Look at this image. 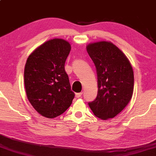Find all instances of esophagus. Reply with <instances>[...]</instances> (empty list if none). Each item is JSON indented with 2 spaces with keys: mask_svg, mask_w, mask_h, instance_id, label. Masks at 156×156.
<instances>
[{
  "mask_svg": "<svg viewBox=\"0 0 156 156\" xmlns=\"http://www.w3.org/2000/svg\"><path fill=\"white\" fill-rule=\"evenodd\" d=\"M82 94H83V92H79V93H76V98H80V97H81V96H82Z\"/></svg>",
  "mask_w": 156,
  "mask_h": 156,
  "instance_id": "esophagus-1",
  "label": "esophagus"
}]
</instances>
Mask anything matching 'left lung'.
I'll use <instances>...</instances> for the list:
<instances>
[{
  "mask_svg": "<svg viewBox=\"0 0 156 156\" xmlns=\"http://www.w3.org/2000/svg\"><path fill=\"white\" fill-rule=\"evenodd\" d=\"M97 75L98 92L88 105L101 120L113 118L125 108L134 90L132 65L121 50L111 42L99 41L87 45Z\"/></svg>",
  "mask_w": 156,
  "mask_h": 156,
  "instance_id": "8db88e82",
  "label": "left lung"
}]
</instances>
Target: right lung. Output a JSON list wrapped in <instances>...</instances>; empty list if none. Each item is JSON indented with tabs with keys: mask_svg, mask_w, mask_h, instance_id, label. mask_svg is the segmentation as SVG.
<instances>
[{
	"mask_svg": "<svg viewBox=\"0 0 156 156\" xmlns=\"http://www.w3.org/2000/svg\"><path fill=\"white\" fill-rule=\"evenodd\" d=\"M71 48L68 41L54 38L37 48L27 60L24 85L27 98L44 117L53 118L62 114L75 97L64 69Z\"/></svg>",
	"mask_w": 156,
	"mask_h": 156,
	"instance_id": "obj_1",
	"label": "right lung"
}]
</instances>
